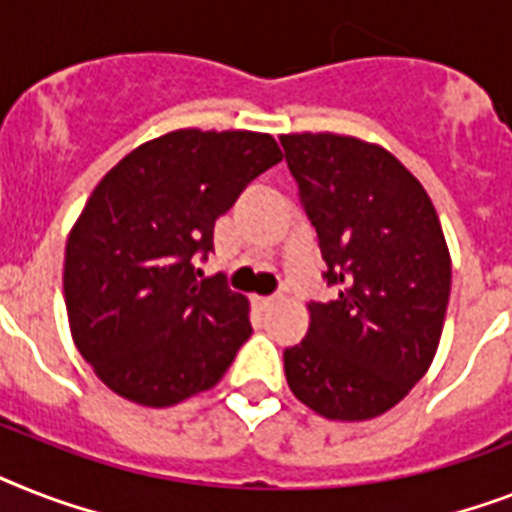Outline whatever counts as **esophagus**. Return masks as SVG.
I'll return each mask as SVG.
<instances>
[{
    "label": "esophagus",
    "instance_id": "1",
    "mask_svg": "<svg viewBox=\"0 0 512 512\" xmlns=\"http://www.w3.org/2000/svg\"><path fill=\"white\" fill-rule=\"evenodd\" d=\"M273 302H276V297H252V305H255L257 310H268Z\"/></svg>",
    "mask_w": 512,
    "mask_h": 512
}]
</instances>
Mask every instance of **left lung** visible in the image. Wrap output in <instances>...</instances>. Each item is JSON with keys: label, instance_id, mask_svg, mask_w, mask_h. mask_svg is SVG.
I'll return each mask as SVG.
<instances>
[{"label": "left lung", "instance_id": "1", "mask_svg": "<svg viewBox=\"0 0 512 512\" xmlns=\"http://www.w3.org/2000/svg\"><path fill=\"white\" fill-rule=\"evenodd\" d=\"M328 286L284 350L289 389L331 421L386 413L429 371L450 302L442 226L418 178L386 149L336 134L281 136Z\"/></svg>", "mask_w": 512, "mask_h": 512}]
</instances>
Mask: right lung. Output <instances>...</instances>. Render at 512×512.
Listing matches in <instances>:
<instances>
[{
	"label": "right lung",
	"mask_w": 512,
	"mask_h": 512,
	"mask_svg": "<svg viewBox=\"0 0 512 512\" xmlns=\"http://www.w3.org/2000/svg\"><path fill=\"white\" fill-rule=\"evenodd\" d=\"M281 162L268 134L173 131L91 191L65 247V307L83 360L112 392L168 407L215 386L252 334L247 299L202 278L215 218Z\"/></svg>",
	"instance_id": "1"
}]
</instances>
